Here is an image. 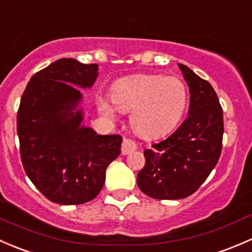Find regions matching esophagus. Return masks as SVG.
<instances>
[{"label":"esophagus","mask_w":252,"mask_h":252,"mask_svg":"<svg viewBox=\"0 0 252 252\" xmlns=\"http://www.w3.org/2000/svg\"><path fill=\"white\" fill-rule=\"evenodd\" d=\"M136 149H137V144L134 143L133 141H131V139H127V138L124 139L123 147H121V154L127 155V154H129V153L134 152Z\"/></svg>","instance_id":"esophagus-1"}]
</instances>
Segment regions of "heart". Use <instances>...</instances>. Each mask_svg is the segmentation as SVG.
Returning <instances> with one entry per match:
<instances>
[{"instance_id": "1", "label": "heart", "mask_w": 252, "mask_h": 252, "mask_svg": "<svg viewBox=\"0 0 252 252\" xmlns=\"http://www.w3.org/2000/svg\"><path fill=\"white\" fill-rule=\"evenodd\" d=\"M111 100L97 97V108L114 119L120 111H131L132 128L147 139L166 136L182 120L188 104V90L177 76L141 74L124 77L111 88Z\"/></svg>"}]
</instances>
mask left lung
<instances>
[{
  "label": "left lung",
  "instance_id": "8db88e82",
  "mask_svg": "<svg viewBox=\"0 0 252 252\" xmlns=\"http://www.w3.org/2000/svg\"><path fill=\"white\" fill-rule=\"evenodd\" d=\"M189 87L188 118L171 136L144 150L139 189L153 199L177 200L191 195L216 166L222 150L223 113L211 85L178 64Z\"/></svg>",
  "mask_w": 252,
  "mask_h": 252
}]
</instances>
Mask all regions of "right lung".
Segmentation results:
<instances>
[{
	"label": "right lung",
	"mask_w": 252,
	"mask_h": 252,
	"mask_svg": "<svg viewBox=\"0 0 252 252\" xmlns=\"http://www.w3.org/2000/svg\"><path fill=\"white\" fill-rule=\"evenodd\" d=\"M98 77V64L58 59L36 72L17 114L20 158L28 177L53 203L80 205L102 190L105 170L120 155L119 134H98L82 124V93Z\"/></svg>",
	"instance_id": "right-lung-1"
}]
</instances>
